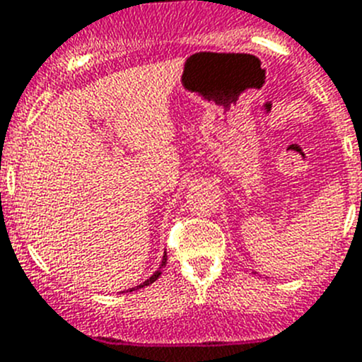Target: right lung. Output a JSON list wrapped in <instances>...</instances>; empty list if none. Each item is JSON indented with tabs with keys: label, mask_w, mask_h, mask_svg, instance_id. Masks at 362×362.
Masks as SVG:
<instances>
[{
	"label": "right lung",
	"mask_w": 362,
	"mask_h": 362,
	"mask_svg": "<svg viewBox=\"0 0 362 362\" xmlns=\"http://www.w3.org/2000/svg\"><path fill=\"white\" fill-rule=\"evenodd\" d=\"M165 264H167V255H165V257H163V262H161V267H163ZM159 276H161V269H159V271H156V273L152 274V276L148 278L147 281H144V284H140V285H138V287H136V289H141V287H145V285H151L152 281H156V280H158ZM131 291H132V289H131Z\"/></svg>",
	"instance_id": "1"
}]
</instances>
